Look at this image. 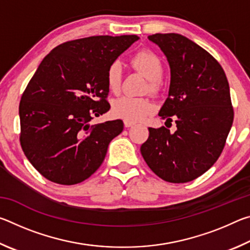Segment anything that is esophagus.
I'll return each instance as SVG.
<instances>
[{
    "label": "esophagus",
    "instance_id": "1",
    "mask_svg": "<svg viewBox=\"0 0 250 250\" xmlns=\"http://www.w3.org/2000/svg\"><path fill=\"white\" fill-rule=\"evenodd\" d=\"M134 124L133 122H130V121H125V128H130V126H132Z\"/></svg>",
    "mask_w": 250,
    "mask_h": 250
}]
</instances>
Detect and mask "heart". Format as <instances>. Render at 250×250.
<instances>
[{
	"label": "heart",
	"mask_w": 250,
	"mask_h": 250,
	"mask_svg": "<svg viewBox=\"0 0 250 250\" xmlns=\"http://www.w3.org/2000/svg\"><path fill=\"white\" fill-rule=\"evenodd\" d=\"M132 66L149 79V86L146 89L150 92H158L160 89V79L163 75V65L156 55L147 49H142L131 59ZM122 65L120 62H113L110 64L105 74L108 89L118 94L122 83ZM112 115L130 122H137L146 119L154 111V104L147 98H134V97H121L113 101L111 108Z\"/></svg>",
	"instance_id": "obj_1"
}]
</instances>
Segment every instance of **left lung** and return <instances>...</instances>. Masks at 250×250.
<instances>
[{
    "mask_svg": "<svg viewBox=\"0 0 250 250\" xmlns=\"http://www.w3.org/2000/svg\"><path fill=\"white\" fill-rule=\"evenodd\" d=\"M147 39L170 65L168 97L159 116L166 125L174 120L176 130L149 128L141 154L162 180L186 183L213 167L225 146L234 120L229 84L216 59L188 37L168 33Z\"/></svg>",
    "mask_w": 250,
    "mask_h": 250,
    "instance_id": "8db88e82",
    "label": "left lung"
}]
</instances>
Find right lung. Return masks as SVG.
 <instances>
[{"label":"right lung","mask_w":250,"mask_h":250,"mask_svg":"<svg viewBox=\"0 0 250 250\" xmlns=\"http://www.w3.org/2000/svg\"><path fill=\"white\" fill-rule=\"evenodd\" d=\"M139 37L90 36L55 47L29 80L20 103V141L32 166L62 185L98 170L122 120L90 125L110 109L107 69Z\"/></svg>","instance_id":"obj_1"}]
</instances>
